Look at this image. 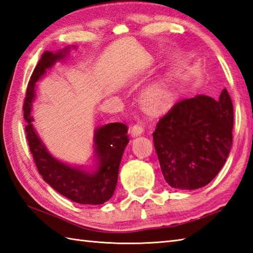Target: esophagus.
<instances>
[{"instance_id": "obj_1", "label": "esophagus", "mask_w": 253, "mask_h": 253, "mask_svg": "<svg viewBox=\"0 0 253 253\" xmlns=\"http://www.w3.org/2000/svg\"><path fill=\"white\" fill-rule=\"evenodd\" d=\"M130 132H131V136H132V137L140 136L141 133L143 132V126L141 125V124H137V125L132 126Z\"/></svg>"}]
</instances>
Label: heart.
<instances>
[{"instance_id": "b5f03b06", "label": "heart", "mask_w": 253, "mask_h": 253, "mask_svg": "<svg viewBox=\"0 0 253 253\" xmlns=\"http://www.w3.org/2000/svg\"><path fill=\"white\" fill-rule=\"evenodd\" d=\"M171 100H173V93L169 85L163 82L149 84L141 94L143 106L147 111L152 113L165 110L171 103Z\"/></svg>"}]
</instances>
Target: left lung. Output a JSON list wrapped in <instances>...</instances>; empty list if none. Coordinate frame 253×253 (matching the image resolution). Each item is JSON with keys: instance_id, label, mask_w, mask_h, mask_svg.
I'll use <instances>...</instances> for the list:
<instances>
[{"instance_id": "8db88e82", "label": "left lung", "mask_w": 253, "mask_h": 253, "mask_svg": "<svg viewBox=\"0 0 253 253\" xmlns=\"http://www.w3.org/2000/svg\"><path fill=\"white\" fill-rule=\"evenodd\" d=\"M233 124V102L226 89L217 101L200 94L177 102L152 135L165 181L176 189L207 186L226 162Z\"/></svg>"}]
</instances>
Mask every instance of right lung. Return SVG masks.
I'll return each mask as SVG.
<instances>
[{
  "instance_id": "right-lung-1",
  "label": "right lung",
  "mask_w": 253,
  "mask_h": 253,
  "mask_svg": "<svg viewBox=\"0 0 253 253\" xmlns=\"http://www.w3.org/2000/svg\"><path fill=\"white\" fill-rule=\"evenodd\" d=\"M69 50L71 47L67 46L57 52L45 51L31 75L24 102L27 140L38 171L46 184L74 202L98 206L109 201L114 195L121 160L129 142L127 126L122 123H111L95 128L93 136L95 168L87 169H83V166L66 164L53 157L32 125L35 120L31 116V109L36 96V84L56 62L66 57Z\"/></svg>"
}]
</instances>
